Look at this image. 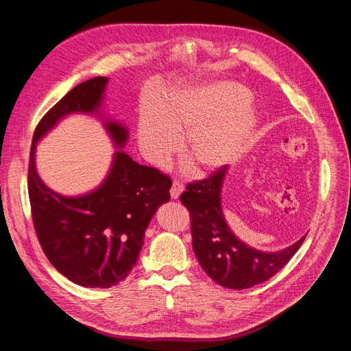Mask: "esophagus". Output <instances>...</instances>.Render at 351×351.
Returning <instances> with one entry per match:
<instances>
[{
	"mask_svg": "<svg viewBox=\"0 0 351 351\" xmlns=\"http://www.w3.org/2000/svg\"><path fill=\"white\" fill-rule=\"evenodd\" d=\"M183 184L178 182V180H174L173 182V186H171V190H169V193H171V197L173 199H177L180 196V193L183 192Z\"/></svg>",
	"mask_w": 351,
	"mask_h": 351,
	"instance_id": "obj_1",
	"label": "esophagus"
}]
</instances>
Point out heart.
<instances>
[{
  "label": "heart",
  "instance_id": "heart-1",
  "mask_svg": "<svg viewBox=\"0 0 351 351\" xmlns=\"http://www.w3.org/2000/svg\"><path fill=\"white\" fill-rule=\"evenodd\" d=\"M247 98V90L237 83L168 93L141 123L145 152L162 161L178 149V141L186 135L183 154L197 171L234 161L256 124Z\"/></svg>",
  "mask_w": 351,
  "mask_h": 351
}]
</instances>
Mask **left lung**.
Returning a JSON list of instances; mask_svg holds the SVG:
<instances>
[{"instance_id": "8db88e82", "label": "left lung", "mask_w": 351, "mask_h": 351, "mask_svg": "<svg viewBox=\"0 0 351 351\" xmlns=\"http://www.w3.org/2000/svg\"><path fill=\"white\" fill-rule=\"evenodd\" d=\"M227 165H221L206 178L186 186L180 200L187 208L192 227V243L200 267L217 284L232 290H244L268 281L281 271L304 237L280 252L267 253L240 241L222 217L221 186Z\"/></svg>"}]
</instances>
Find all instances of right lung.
Listing matches in <instances>:
<instances>
[{"instance_id":"right-lung-1","label":"right lung","mask_w":351,"mask_h":351,"mask_svg":"<svg viewBox=\"0 0 351 351\" xmlns=\"http://www.w3.org/2000/svg\"><path fill=\"white\" fill-rule=\"evenodd\" d=\"M107 77H93L73 88L38 123L30 147L27 190L32 221L45 256L74 284L110 289L136 265L146 227L156 209L169 200L173 180L158 168L141 165L117 152L111 173L99 189L80 197H64L40 182L35 146L61 117L98 110ZM117 146L127 141L121 124L107 123Z\"/></svg>"}]
</instances>
